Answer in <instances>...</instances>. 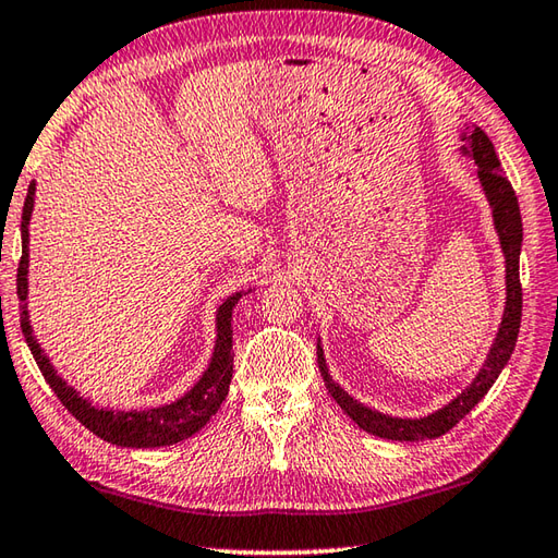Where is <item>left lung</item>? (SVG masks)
<instances>
[{"instance_id": "8db88e82", "label": "left lung", "mask_w": 558, "mask_h": 558, "mask_svg": "<svg viewBox=\"0 0 558 558\" xmlns=\"http://www.w3.org/2000/svg\"><path fill=\"white\" fill-rule=\"evenodd\" d=\"M462 147L460 155L469 157L476 163V179L482 183V191L490 207V217H494V229L498 234L500 251L506 258V304L504 316H500L498 331L490 341V348L486 353V360L478 367L474 379L452 397L450 401L440 407L438 411L428 413V416L418 418H401L389 416L373 407H365L357 399H353L348 391L333 381L329 365H326L322 338H316V363H319L324 385L329 389V395L336 399L338 407L345 411V416H351L365 433L379 435L387 440H433L440 438L450 428H454L469 411H472L478 401H482L488 389L494 387L498 375L504 373L508 360L515 351L518 331H520V316H522V288H520V248H522V217L518 195L512 191L510 181L500 173V161L496 157L494 142L488 140L482 128L462 130L460 133Z\"/></svg>"}]
</instances>
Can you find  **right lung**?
<instances>
[{
	"instance_id": "right-lung-1",
	"label": "right lung",
	"mask_w": 558,
	"mask_h": 558,
	"mask_svg": "<svg viewBox=\"0 0 558 558\" xmlns=\"http://www.w3.org/2000/svg\"><path fill=\"white\" fill-rule=\"evenodd\" d=\"M33 205H36V181L28 185V195L24 203V215H21V264L16 276V292L21 302V331H24L26 343L31 348L36 365L40 367L43 377L50 389L58 395L62 407L80 421L84 428H89L98 438L120 445V447H163L177 445L191 435L198 433L203 425L210 421L229 391V381L234 373V353H232V312L236 302L244 294L254 290H239L217 307L215 312V345L210 363H207L201 379L185 391L183 397L171 403L149 409H106L96 407L92 399L82 397V391L72 387L64 379L58 367L52 365L48 353L43 351L38 338L33 336L31 316H28V225L33 217Z\"/></svg>"
}]
</instances>
